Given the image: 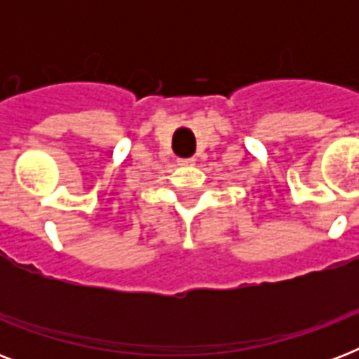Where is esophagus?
Masks as SVG:
<instances>
[{
  "label": "esophagus",
  "mask_w": 359,
  "mask_h": 359,
  "mask_svg": "<svg viewBox=\"0 0 359 359\" xmlns=\"http://www.w3.org/2000/svg\"><path fill=\"white\" fill-rule=\"evenodd\" d=\"M194 158H182V160H179V165H194Z\"/></svg>",
  "instance_id": "34e87169"
}]
</instances>
